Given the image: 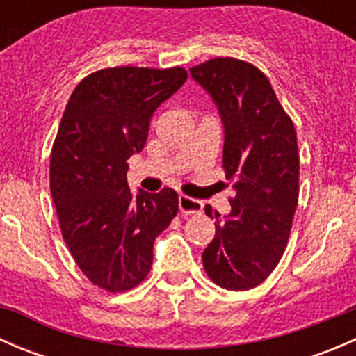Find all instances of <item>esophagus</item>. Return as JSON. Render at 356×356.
<instances>
[{
    "mask_svg": "<svg viewBox=\"0 0 356 356\" xmlns=\"http://www.w3.org/2000/svg\"><path fill=\"white\" fill-rule=\"evenodd\" d=\"M179 210L181 213L184 215H191V213H200L203 210V203L200 200H193L189 196H179Z\"/></svg>",
    "mask_w": 356,
    "mask_h": 356,
    "instance_id": "obj_1",
    "label": "esophagus"
}]
</instances>
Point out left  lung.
Instances as JSON below:
<instances>
[{
  "mask_svg": "<svg viewBox=\"0 0 356 356\" xmlns=\"http://www.w3.org/2000/svg\"><path fill=\"white\" fill-rule=\"evenodd\" d=\"M217 106L224 125V168L236 198L215 220V238L203 251L208 277L220 288L261 284L281 260L298 204L296 132L268 79L250 63L215 58L189 68Z\"/></svg>",
  "mask_w": 356,
  "mask_h": 356,
  "instance_id": "obj_1",
  "label": "left lung"
}]
</instances>
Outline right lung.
Wrapping results in <instances>:
<instances>
[{"mask_svg":"<svg viewBox=\"0 0 356 356\" xmlns=\"http://www.w3.org/2000/svg\"><path fill=\"white\" fill-rule=\"evenodd\" d=\"M184 68H105L72 92L51 152L49 188L63 239L86 277L120 293L148 275L153 245L177 215V193L127 184V160L143 152L149 120L182 88Z\"/></svg>","mask_w":356,"mask_h":356,"instance_id":"add662e5","label":"right lung"}]
</instances>
